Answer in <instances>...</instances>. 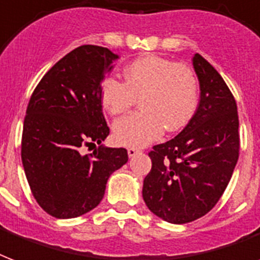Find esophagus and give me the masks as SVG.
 Wrapping results in <instances>:
<instances>
[{
  "instance_id": "esophagus-1",
  "label": "esophagus",
  "mask_w": 260,
  "mask_h": 260,
  "mask_svg": "<svg viewBox=\"0 0 260 260\" xmlns=\"http://www.w3.org/2000/svg\"><path fill=\"white\" fill-rule=\"evenodd\" d=\"M138 153H140L139 149H135V147H129V149H128V155H129V157H134V155H136Z\"/></svg>"
}]
</instances>
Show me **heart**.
<instances>
[{
  "label": "heart",
  "instance_id": "heart-1",
  "mask_svg": "<svg viewBox=\"0 0 260 260\" xmlns=\"http://www.w3.org/2000/svg\"><path fill=\"white\" fill-rule=\"evenodd\" d=\"M199 96V77L191 67L157 55L131 61L124 69V82L107 77L101 86V102L110 115L124 114L139 99L142 111L113 126L115 142L126 147H143L165 129L184 128L196 114Z\"/></svg>",
  "mask_w": 260,
  "mask_h": 260
}]
</instances>
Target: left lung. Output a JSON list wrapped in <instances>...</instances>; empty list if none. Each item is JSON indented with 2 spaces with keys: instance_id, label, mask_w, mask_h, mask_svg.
I'll return each mask as SVG.
<instances>
[{
  "instance_id": "8db88e82",
  "label": "left lung",
  "mask_w": 260,
  "mask_h": 260,
  "mask_svg": "<svg viewBox=\"0 0 260 260\" xmlns=\"http://www.w3.org/2000/svg\"><path fill=\"white\" fill-rule=\"evenodd\" d=\"M200 80V105L184 129L149 153L151 169L143 180L147 208L169 223L201 218L216 205L240 154L234 96L215 67L193 57Z\"/></svg>"
}]
</instances>
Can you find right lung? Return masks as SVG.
Returning a JSON list of instances; mask_svg holds the SVG:
<instances>
[{"mask_svg":"<svg viewBox=\"0 0 260 260\" xmlns=\"http://www.w3.org/2000/svg\"><path fill=\"white\" fill-rule=\"evenodd\" d=\"M117 57L98 45L76 48L48 70L30 98L23 168L36 201L53 218H77L98 207L107 179L128 161L122 147L84 153L110 134L101 86Z\"/></svg>","mask_w":260,"mask_h":260,"instance_id":"1","label":"right lung"}]
</instances>
